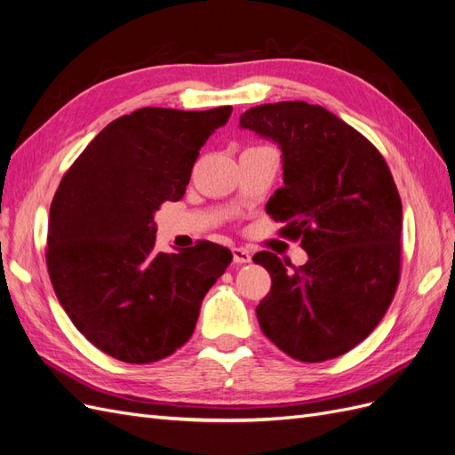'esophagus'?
Returning a JSON list of instances; mask_svg holds the SVG:
<instances>
[{
  "label": "esophagus",
  "instance_id": "34e87169",
  "mask_svg": "<svg viewBox=\"0 0 455 455\" xmlns=\"http://www.w3.org/2000/svg\"><path fill=\"white\" fill-rule=\"evenodd\" d=\"M232 257L236 265H247V262H251V253H249V249L245 247H234Z\"/></svg>",
  "mask_w": 455,
  "mask_h": 455
}]
</instances>
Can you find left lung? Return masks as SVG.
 <instances>
[{"mask_svg":"<svg viewBox=\"0 0 455 455\" xmlns=\"http://www.w3.org/2000/svg\"><path fill=\"white\" fill-rule=\"evenodd\" d=\"M240 128L280 145L283 187L267 204L307 262L270 251L259 325L292 359L321 363L355 347L382 321L401 274L403 204L384 156L334 113L306 101L247 109Z\"/></svg>","mask_w":455,"mask_h":455,"instance_id":"8db88e82","label":"left lung"}]
</instances>
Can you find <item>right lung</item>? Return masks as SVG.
I'll use <instances>...</instances> for the list:
<instances>
[{
    "mask_svg": "<svg viewBox=\"0 0 455 455\" xmlns=\"http://www.w3.org/2000/svg\"><path fill=\"white\" fill-rule=\"evenodd\" d=\"M230 113L221 106L123 115L86 145L56 190L47 236L54 292L84 339L115 359L143 364L180 349L230 265V249L213 242L155 249V212L183 198L200 148Z\"/></svg>",
    "mask_w": 455,
    "mask_h": 455,
    "instance_id": "add662e5",
    "label": "right lung"
}]
</instances>
